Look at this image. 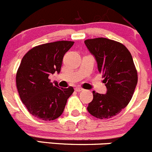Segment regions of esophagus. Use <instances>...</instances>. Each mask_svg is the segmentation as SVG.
I'll use <instances>...</instances> for the list:
<instances>
[{
  "label": "esophagus",
  "instance_id": "34e87169",
  "mask_svg": "<svg viewBox=\"0 0 152 152\" xmlns=\"http://www.w3.org/2000/svg\"><path fill=\"white\" fill-rule=\"evenodd\" d=\"M75 90L76 91V92H80V91H83V89H82V88L79 87V86H76V87L75 88Z\"/></svg>",
  "mask_w": 152,
  "mask_h": 152
}]
</instances>
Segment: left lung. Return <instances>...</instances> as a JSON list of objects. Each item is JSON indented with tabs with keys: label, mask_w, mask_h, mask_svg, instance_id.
<instances>
[{
	"label": "left lung",
	"mask_w": 152,
	"mask_h": 152,
	"mask_svg": "<svg viewBox=\"0 0 152 152\" xmlns=\"http://www.w3.org/2000/svg\"><path fill=\"white\" fill-rule=\"evenodd\" d=\"M84 43L95 57L107 87L106 94L92 92L93 99L87 110L100 119L112 118L128 104L137 84L132 56L124 45L109 39H91Z\"/></svg>",
	"instance_id": "1"
}]
</instances>
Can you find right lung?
<instances>
[{
    "mask_svg": "<svg viewBox=\"0 0 152 152\" xmlns=\"http://www.w3.org/2000/svg\"><path fill=\"white\" fill-rule=\"evenodd\" d=\"M74 42L58 41L36 46L22 58L16 74L20 99L30 114L41 120H54L62 115L72 86L59 87L49 75L60 73L65 53Z\"/></svg>",
    "mask_w": 152,
    "mask_h": 152,
    "instance_id": "1",
    "label": "right lung"
}]
</instances>
